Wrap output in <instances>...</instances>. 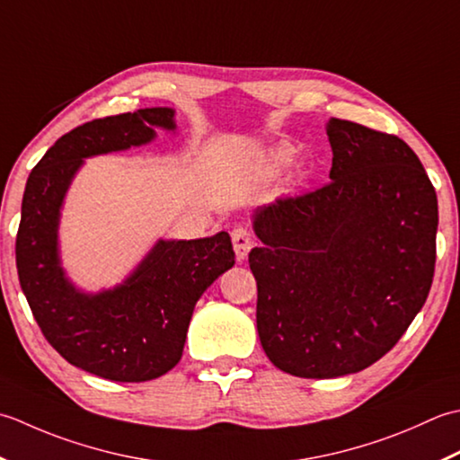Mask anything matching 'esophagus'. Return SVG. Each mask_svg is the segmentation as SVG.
<instances>
[{
    "instance_id": "obj_1",
    "label": "esophagus",
    "mask_w": 460,
    "mask_h": 460,
    "mask_svg": "<svg viewBox=\"0 0 460 460\" xmlns=\"http://www.w3.org/2000/svg\"><path fill=\"white\" fill-rule=\"evenodd\" d=\"M232 243H234V252H236L238 261L248 258V252L254 246V240H252V234L248 228L236 226L232 230Z\"/></svg>"
}]
</instances>
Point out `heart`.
<instances>
[{"instance_id": "heart-1", "label": "heart", "mask_w": 460, "mask_h": 460, "mask_svg": "<svg viewBox=\"0 0 460 460\" xmlns=\"http://www.w3.org/2000/svg\"><path fill=\"white\" fill-rule=\"evenodd\" d=\"M296 156V151L292 146H278L274 153H271V163H274L276 166H288L289 163L294 161Z\"/></svg>"}]
</instances>
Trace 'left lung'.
Here are the masks:
<instances>
[{
    "label": "left lung",
    "mask_w": 460,
    "mask_h": 460,
    "mask_svg": "<svg viewBox=\"0 0 460 460\" xmlns=\"http://www.w3.org/2000/svg\"><path fill=\"white\" fill-rule=\"evenodd\" d=\"M330 178L254 214L256 323L270 361L296 377L358 373L393 349L435 276L437 192L395 135L332 119Z\"/></svg>",
    "instance_id": "1"
}]
</instances>
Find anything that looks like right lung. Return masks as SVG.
Wrapping results in <instances>:
<instances>
[{
    "label": "right lung",
    "mask_w": 460,
    "mask_h": 460,
    "mask_svg": "<svg viewBox=\"0 0 460 460\" xmlns=\"http://www.w3.org/2000/svg\"><path fill=\"white\" fill-rule=\"evenodd\" d=\"M174 130L166 107L91 120L69 130L27 178L15 240L17 276L45 340L75 367L120 383L161 377L181 361L204 289L234 266L228 232L200 240H158L123 284L99 294L75 288L61 268V204L83 158L151 143Z\"/></svg>",
    "instance_id": "right-lung-1"
}]
</instances>
